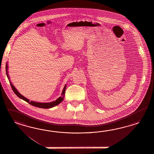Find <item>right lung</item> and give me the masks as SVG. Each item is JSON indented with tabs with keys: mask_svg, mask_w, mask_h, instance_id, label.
Masks as SVG:
<instances>
[{
	"mask_svg": "<svg viewBox=\"0 0 154 154\" xmlns=\"http://www.w3.org/2000/svg\"><path fill=\"white\" fill-rule=\"evenodd\" d=\"M5 68H5V69H6V75H7V76L8 79H9V83H10L12 89L13 90L15 94H16L17 96H18V97L21 98V99H22L23 100L26 101V102L29 103L30 104L32 105L33 106L37 107L42 108H50L53 107H55V106H57V104H59V103H60L63 100L64 97V96H65L66 85H65V86H64V89H63V92H62V94H61V96L60 97H59V98H58L57 99H56L55 101H54V102H52L50 103H38L35 102H33V101L29 102L30 100H29V99H28L27 98H25L21 94H20L19 93V92L17 91V90L14 88V86L12 84L11 82L10 81L9 79V76H8V71H7V69H8V65H7H7H6Z\"/></svg>",
	"mask_w": 154,
	"mask_h": 154,
	"instance_id": "obj_1",
	"label": "right lung"
}]
</instances>
